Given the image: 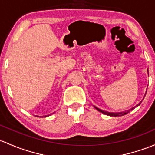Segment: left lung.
<instances>
[{
  "label": "left lung",
  "mask_w": 155,
  "mask_h": 155,
  "mask_svg": "<svg viewBox=\"0 0 155 155\" xmlns=\"http://www.w3.org/2000/svg\"><path fill=\"white\" fill-rule=\"evenodd\" d=\"M140 103H141V102H140L139 104H137V105L136 106H135V107H132V108L129 109V110H126V111H123V112H117V113H112V112H107V111H105V110H101V109L98 108V107H96V106H94V107H95V108H96V109H97V110H98L99 111L102 112V114H104L108 115V116H110V117H120V116H123V115H125V114H128V112H130V111H131V110H133V109H134V108H135V107H136L137 106H138V105H140Z\"/></svg>",
  "instance_id": "left-lung-1"
}]
</instances>
